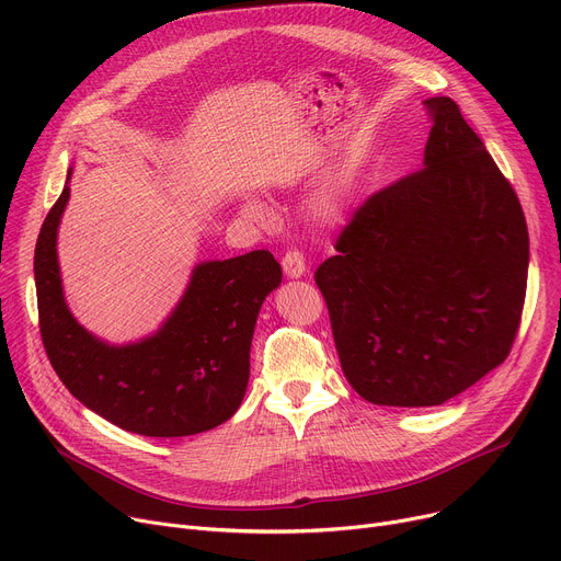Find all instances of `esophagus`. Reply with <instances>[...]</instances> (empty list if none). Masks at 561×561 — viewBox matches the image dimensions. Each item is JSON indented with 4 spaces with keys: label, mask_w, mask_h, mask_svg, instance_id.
Returning a JSON list of instances; mask_svg holds the SVG:
<instances>
[{
    "label": "esophagus",
    "mask_w": 561,
    "mask_h": 561,
    "mask_svg": "<svg viewBox=\"0 0 561 561\" xmlns=\"http://www.w3.org/2000/svg\"><path fill=\"white\" fill-rule=\"evenodd\" d=\"M282 268L286 273V277H302L307 273V263H305V254L300 250H288L282 256Z\"/></svg>",
    "instance_id": "obj_1"
}]
</instances>
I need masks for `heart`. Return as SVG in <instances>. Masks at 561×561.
I'll use <instances>...</instances> for the list:
<instances>
[{
  "label": "heart",
  "instance_id": "b5f03b06",
  "mask_svg": "<svg viewBox=\"0 0 561 561\" xmlns=\"http://www.w3.org/2000/svg\"><path fill=\"white\" fill-rule=\"evenodd\" d=\"M254 211L261 214V216L265 214V209H263V206H259V204H254ZM339 211H341V204L334 197H325V199L320 202V214L325 216V218H334V216H339Z\"/></svg>",
  "mask_w": 561,
  "mask_h": 561
}]
</instances>
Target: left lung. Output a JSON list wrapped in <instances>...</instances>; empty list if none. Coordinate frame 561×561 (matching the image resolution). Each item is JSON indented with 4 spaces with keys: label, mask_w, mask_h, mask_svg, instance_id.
<instances>
[{
    "label": "left lung",
    "mask_w": 561,
    "mask_h": 561,
    "mask_svg": "<svg viewBox=\"0 0 561 561\" xmlns=\"http://www.w3.org/2000/svg\"><path fill=\"white\" fill-rule=\"evenodd\" d=\"M425 104L423 168L355 209L313 275L347 381L387 407L444 404L503 364L527 288L516 191L457 102Z\"/></svg>",
    "instance_id": "obj_1"
}]
</instances>
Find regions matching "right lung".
I'll return each mask as SVG.
<instances>
[{
    "label": "right lung",
    "mask_w": 561,
    "mask_h": 561,
    "mask_svg": "<svg viewBox=\"0 0 561 561\" xmlns=\"http://www.w3.org/2000/svg\"><path fill=\"white\" fill-rule=\"evenodd\" d=\"M68 197L66 186L34 254L41 336L66 389L102 419L142 436H191L231 419L248 389L254 322L282 282V265L268 250L199 263L154 336L113 347L88 334L64 300L56 231Z\"/></svg>",
    "instance_id": "add662e5"
}]
</instances>
